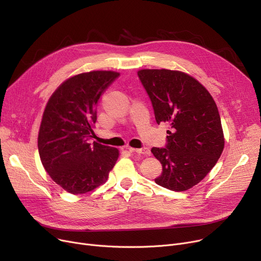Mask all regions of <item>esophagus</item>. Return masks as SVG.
Returning <instances> with one entry per match:
<instances>
[{"label":"esophagus","mask_w":261,"mask_h":261,"mask_svg":"<svg viewBox=\"0 0 261 261\" xmlns=\"http://www.w3.org/2000/svg\"><path fill=\"white\" fill-rule=\"evenodd\" d=\"M127 149L129 150L130 152H135V153H139V154H143V155H150V150L149 148H141V149H134L131 147H127Z\"/></svg>","instance_id":"1"}]
</instances>
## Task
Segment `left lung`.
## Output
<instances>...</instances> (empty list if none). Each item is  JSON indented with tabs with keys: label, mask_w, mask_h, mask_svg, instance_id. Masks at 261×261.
<instances>
[{
	"label": "left lung",
	"mask_w": 261,
	"mask_h": 261,
	"mask_svg": "<svg viewBox=\"0 0 261 261\" xmlns=\"http://www.w3.org/2000/svg\"><path fill=\"white\" fill-rule=\"evenodd\" d=\"M138 75L156 122L170 125L165 148L151 149L163 167L154 181L174 191L194 187L213 169L224 148L215 100L198 80L180 71L147 68Z\"/></svg>",
	"instance_id": "obj_1"
}]
</instances>
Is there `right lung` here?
Segmentation results:
<instances>
[{"label":"right lung","instance_id":"right-lung-1","mask_svg":"<svg viewBox=\"0 0 261 261\" xmlns=\"http://www.w3.org/2000/svg\"><path fill=\"white\" fill-rule=\"evenodd\" d=\"M119 76L93 71L66 79L47 101L38 135L42 165L51 180L73 195L103 184L118 159V149L88 141L95 136L96 106Z\"/></svg>","mask_w":261,"mask_h":261}]
</instances>
